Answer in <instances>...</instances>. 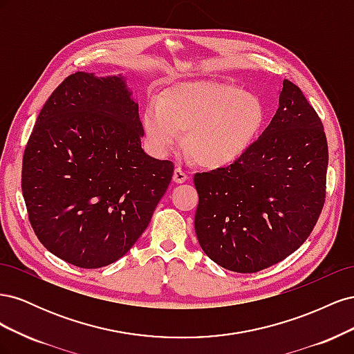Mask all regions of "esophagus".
<instances>
[{"label": "esophagus", "instance_id": "1", "mask_svg": "<svg viewBox=\"0 0 354 354\" xmlns=\"http://www.w3.org/2000/svg\"><path fill=\"white\" fill-rule=\"evenodd\" d=\"M189 178V176L185 173L183 169H181L180 167H177L174 169V174H173V180L176 181V183H185V181Z\"/></svg>", "mask_w": 354, "mask_h": 354}]
</instances>
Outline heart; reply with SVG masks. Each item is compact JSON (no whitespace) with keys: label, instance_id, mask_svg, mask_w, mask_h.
Listing matches in <instances>:
<instances>
[{"label":"heart","instance_id":"b5f03b06","mask_svg":"<svg viewBox=\"0 0 354 354\" xmlns=\"http://www.w3.org/2000/svg\"><path fill=\"white\" fill-rule=\"evenodd\" d=\"M267 111L255 94L217 81L180 82L143 113L145 138L159 156L180 145L205 168H226L242 159L263 133Z\"/></svg>","mask_w":354,"mask_h":354}]
</instances>
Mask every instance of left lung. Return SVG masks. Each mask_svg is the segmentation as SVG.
I'll use <instances>...</instances> for the list:
<instances>
[{"mask_svg":"<svg viewBox=\"0 0 354 354\" xmlns=\"http://www.w3.org/2000/svg\"><path fill=\"white\" fill-rule=\"evenodd\" d=\"M324 125L291 81L279 108L242 159L195 174L201 248L224 269L255 273L285 260L310 236L325 202Z\"/></svg>","mask_w":354,"mask_h":354,"instance_id":"obj_1","label":"left lung"}]
</instances>
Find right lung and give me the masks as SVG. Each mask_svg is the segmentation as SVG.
<instances>
[{
  "label": "right lung",
  "instance_id": "add662e5",
  "mask_svg": "<svg viewBox=\"0 0 354 354\" xmlns=\"http://www.w3.org/2000/svg\"><path fill=\"white\" fill-rule=\"evenodd\" d=\"M131 94L122 75H69L41 109L25 149L30 226L51 254L82 269L125 255L173 178L171 160L142 149Z\"/></svg>",
  "mask_w": 354,
  "mask_h": 354
}]
</instances>
